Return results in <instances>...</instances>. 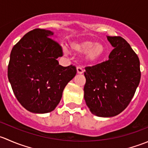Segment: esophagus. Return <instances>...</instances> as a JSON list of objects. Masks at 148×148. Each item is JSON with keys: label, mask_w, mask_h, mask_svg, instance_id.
Masks as SVG:
<instances>
[{"label": "esophagus", "mask_w": 148, "mask_h": 148, "mask_svg": "<svg viewBox=\"0 0 148 148\" xmlns=\"http://www.w3.org/2000/svg\"><path fill=\"white\" fill-rule=\"evenodd\" d=\"M77 74H82L84 73V69L82 67L78 66L77 68Z\"/></svg>", "instance_id": "34e87169"}]
</instances>
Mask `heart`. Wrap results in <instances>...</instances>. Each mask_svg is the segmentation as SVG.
Masks as SVG:
<instances>
[{"mask_svg":"<svg viewBox=\"0 0 148 148\" xmlns=\"http://www.w3.org/2000/svg\"><path fill=\"white\" fill-rule=\"evenodd\" d=\"M71 49L77 53H85L84 62L86 64L93 65L102 60L105 54V47L101 43L87 39L74 41L71 44ZM65 54L68 53L66 49H64Z\"/></svg>","mask_w":148,"mask_h":148,"instance_id":"1","label":"heart"}]
</instances>
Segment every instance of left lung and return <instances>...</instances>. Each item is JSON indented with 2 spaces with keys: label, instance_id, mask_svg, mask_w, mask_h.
I'll use <instances>...</instances> for the list:
<instances>
[{
  "label": "left lung",
  "instance_id": "obj_1",
  "mask_svg": "<svg viewBox=\"0 0 148 148\" xmlns=\"http://www.w3.org/2000/svg\"><path fill=\"white\" fill-rule=\"evenodd\" d=\"M114 48L109 59L84 72V98L92 114L111 117L130 102L140 81V60L130 44L120 36H109Z\"/></svg>",
  "mask_w": 148,
  "mask_h": 148
}]
</instances>
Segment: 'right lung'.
Masks as SVG:
<instances>
[{
	"mask_svg": "<svg viewBox=\"0 0 148 148\" xmlns=\"http://www.w3.org/2000/svg\"><path fill=\"white\" fill-rule=\"evenodd\" d=\"M54 33L36 29L13 47L8 77L16 99L26 110L44 114L55 110L66 84L75 77L76 67L59 65L61 46Z\"/></svg>",
	"mask_w": 148,
	"mask_h": 148,
	"instance_id": "right-lung-1",
	"label": "right lung"
}]
</instances>
